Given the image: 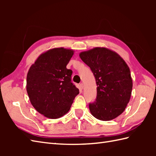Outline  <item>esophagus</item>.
Returning <instances> with one entry per match:
<instances>
[{
    "mask_svg": "<svg viewBox=\"0 0 156 156\" xmlns=\"http://www.w3.org/2000/svg\"><path fill=\"white\" fill-rule=\"evenodd\" d=\"M79 87H80V88L81 89V90H82V89H83V88H84V84H82V83L80 84V85H79Z\"/></svg>",
    "mask_w": 156,
    "mask_h": 156,
    "instance_id": "esophagus-1",
    "label": "esophagus"
}]
</instances>
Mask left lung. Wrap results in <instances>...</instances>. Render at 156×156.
I'll list each match as a JSON object with an SVG mask.
<instances>
[{"instance_id":"8db88e82","label":"left lung","mask_w":156,"mask_h":156,"mask_svg":"<svg viewBox=\"0 0 156 156\" xmlns=\"http://www.w3.org/2000/svg\"><path fill=\"white\" fill-rule=\"evenodd\" d=\"M79 56L90 68L97 85V99L89 104L91 114L101 121L117 118L127 107L133 88L127 63L107 48H94Z\"/></svg>"}]
</instances>
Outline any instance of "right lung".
<instances>
[{
  "label": "right lung",
  "instance_id": "1",
  "mask_svg": "<svg viewBox=\"0 0 156 156\" xmlns=\"http://www.w3.org/2000/svg\"><path fill=\"white\" fill-rule=\"evenodd\" d=\"M74 51L56 48L43 53L29 68L27 92L35 110L55 119L70 109L79 89L71 82L72 71L66 68Z\"/></svg>",
  "mask_w": 156,
  "mask_h": 156
}]
</instances>
